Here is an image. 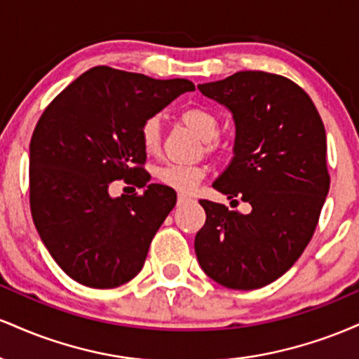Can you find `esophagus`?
<instances>
[{
	"mask_svg": "<svg viewBox=\"0 0 359 359\" xmlns=\"http://www.w3.org/2000/svg\"><path fill=\"white\" fill-rule=\"evenodd\" d=\"M187 201H191V196H187V194H179V204L187 203Z\"/></svg>",
	"mask_w": 359,
	"mask_h": 359,
	"instance_id": "34e87169",
	"label": "esophagus"
}]
</instances>
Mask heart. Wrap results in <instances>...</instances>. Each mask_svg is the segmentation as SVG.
Masks as SVG:
<instances>
[{"instance_id":"obj_1","label":"heart","mask_w":359,"mask_h":359,"mask_svg":"<svg viewBox=\"0 0 359 359\" xmlns=\"http://www.w3.org/2000/svg\"><path fill=\"white\" fill-rule=\"evenodd\" d=\"M180 121L184 123L189 130H192L201 140L205 142V150L214 151L217 143L214 138L219 133V119L212 111L205 108H187L180 113ZM140 142H142L143 150L148 155H155L160 150L162 143V135H160V125L156 119H148L142 125L140 130ZM205 168L199 165H170L162 167L158 170V180L167 187L174 189L179 192H191L197 187V184L204 179Z\"/></svg>"}]
</instances>
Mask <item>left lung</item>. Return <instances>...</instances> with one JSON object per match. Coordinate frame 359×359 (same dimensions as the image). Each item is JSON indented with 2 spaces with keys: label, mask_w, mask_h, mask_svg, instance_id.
Listing matches in <instances>:
<instances>
[{
  "label": "left lung",
  "mask_w": 359,
  "mask_h": 359,
  "mask_svg": "<svg viewBox=\"0 0 359 359\" xmlns=\"http://www.w3.org/2000/svg\"><path fill=\"white\" fill-rule=\"evenodd\" d=\"M197 88L231 111L236 128L234 156L212 187L251 205L241 214L199 201L197 259L221 285L265 287L297 262L319 221L329 192L323 119L306 90L277 74L241 71Z\"/></svg>",
  "instance_id": "obj_1"
}]
</instances>
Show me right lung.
Here are the masks:
<instances>
[{"label": "right lung", "mask_w": 359, "mask_h": 359, "mask_svg": "<svg viewBox=\"0 0 359 359\" xmlns=\"http://www.w3.org/2000/svg\"><path fill=\"white\" fill-rule=\"evenodd\" d=\"M187 79H151L100 65L71 82L36 123L30 142V208L48 253L72 280L114 288L143 269L155 233L177 203L148 184L142 125L180 94ZM125 178L142 196H109Z\"/></svg>", "instance_id": "add662e5"}]
</instances>
